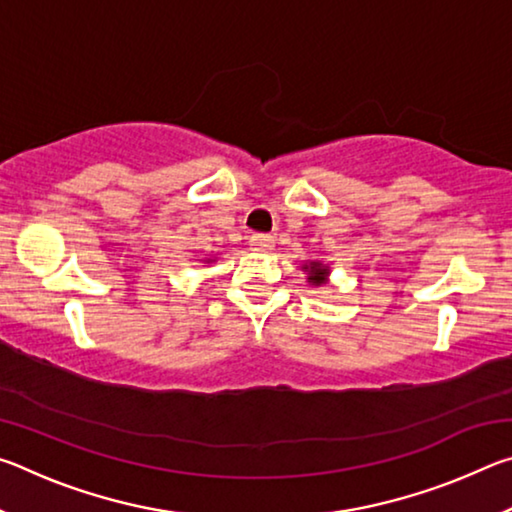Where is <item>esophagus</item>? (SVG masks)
Returning <instances> with one entry per match:
<instances>
[{
	"label": "esophagus",
	"mask_w": 512,
	"mask_h": 512,
	"mask_svg": "<svg viewBox=\"0 0 512 512\" xmlns=\"http://www.w3.org/2000/svg\"><path fill=\"white\" fill-rule=\"evenodd\" d=\"M250 246H253V250H259V253H268V250H273L275 239L271 235H253L250 237Z\"/></svg>",
	"instance_id": "esophagus-1"
}]
</instances>
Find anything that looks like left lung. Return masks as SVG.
Masks as SVG:
<instances>
[{"label":"left lung","mask_w":512,"mask_h":512,"mask_svg":"<svg viewBox=\"0 0 512 512\" xmlns=\"http://www.w3.org/2000/svg\"><path fill=\"white\" fill-rule=\"evenodd\" d=\"M305 268H307V266H305ZM325 275H327V268H323L318 262H314V264H311V268H309V277H307V280L314 282V284H323V282H325Z\"/></svg>","instance_id":"1"}]
</instances>
